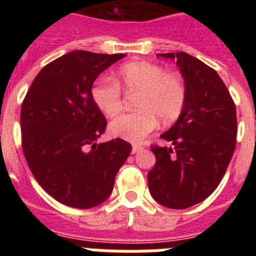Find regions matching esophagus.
Here are the masks:
<instances>
[{
  "mask_svg": "<svg viewBox=\"0 0 256 256\" xmlns=\"http://www.w3.org/2000/svg\"><path fill=\"white\" fill-rule=\"evenodd\" d=\"M142 146H137V144H134V146H133L132 148V154H136V152H138L140 150H142Z\"/></svg>",
  "mask_w": 256,
  "mask_h": 256,
  "instance_id": "esophagus-1",
  "label": "esophagus"
}]
</instances>
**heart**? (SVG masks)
Instances as JSON below:
<instances>
[{"label": "heart", "instance_id": "heart-1", "mask_svg": "<svg viewBox=\"0 0 256 256\" xmlns=\"http://www.w3.org/2000/svg\"><path fill=\"white\" fill-rule=\"evenodd\" d=\"M120 87L138 94L136 112L120 115L110 124L114 136L138 144L160 120L169 124L182 114L187 101V84L182 76L168 73L151 62H128L119 69L116 83L98 80L92 86V100L104 114L115 116L123 110Z\"/></svg>", "mask_w": 256, "mask_h": 256}]
</instances>
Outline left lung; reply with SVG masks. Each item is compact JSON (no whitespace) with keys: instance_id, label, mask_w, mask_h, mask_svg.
<instances>
[{"instance_id":"obj_1","label":"left lung","mask_w":256,"mask_h":256,"mask_svg":"<svg viewBox=\"0 0 256 256\" xmlns=\"http://www.w3.org/2000/svg\"><path fill=\"white\" fill-rule=\"evenodd\" d=\"M177 58L187 101L170 130L160 137L170 148L151 144L156 162L148 172L151 195L170 209H186L209 198L228 168L237 137L236 106L216 70L186 52Z\"/></svg>"}]
</instances>
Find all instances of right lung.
Instances as JSON below:
<instances>
[{
	"instance_id": "1",
	"label": "right lung",
	"mask_w": 256,
	"mask_h": 256,
	"mask_svg": "<svg viewBox=\"0 0 256 256\" xmlns=\"http://www.w3.org/2000/svg\"><path fill=\"white\" fill-rule=\"evenodd\" d=\"M124 56L65 54L40 70L24 97L22 152L40 187L61 204L90 209L104 202L132 151L122 138L96 144L108 122L91 94L94 79Z\"/></svg>"
}]
</instances>
